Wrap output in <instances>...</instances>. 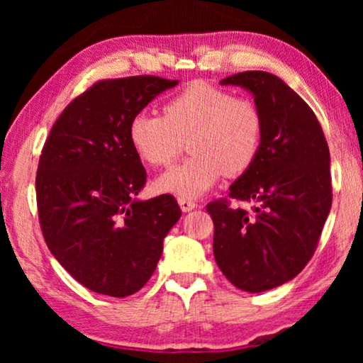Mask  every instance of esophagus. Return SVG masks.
<instances>
[{
  "label": "esophagus",
  "mask_w": 363,
  "mask_h": 363,
  "mask_svg": "<svg viewBox=\"0 0 363 363\" xmlns=\"http://www.w3.org/2000/svg\"><path fill=\"white\" fill-rule=\"evenodd\" d=\"M178 205H180V208H182V211H191V210H195V208L198 206L195 201H191V200H186V198H178Z\"/></svg>",
  "instance_id": "34e87169"
}]
</instances>
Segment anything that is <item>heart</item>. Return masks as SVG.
Listing matches in <instances>:
<instances>
[{"mask_svg":"<svg viewBox=\"0 0 363 363\" xmlns=\"http://www.w3.org/2000/svg\"><path fill=\"white\" fill-rule=\"evenodd\" d=\"M188 142L190 160L158 178L160 193L195 200L225 175L238 177L256 160L262 140L259 108L210 82H191L163 106V117L138 112L128 123V142L148 165L173 162Z\"/></svg>","mask_w":363,"mask_h":363,"instance_id":"1","label":"heart"}]
</instances>
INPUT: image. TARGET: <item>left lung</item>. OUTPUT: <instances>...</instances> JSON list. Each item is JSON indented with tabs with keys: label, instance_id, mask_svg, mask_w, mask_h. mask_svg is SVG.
Returning <instances> with one entry per match:
<instances>
[{
	"label": "left lung",
	"instance_id": "obj_1",
	"mask_svg": "<svg viewBox=\"0 0 363 363\" xmlns=\"http://www.w3.org/2000/svg\"><path fill=\"white\" fill-rule=\"evenodd\" d=\"M220 84L255 97L262 140L230 186L235 200L257 203L252 213L220 200L206 206L213 252L233 286L264 292L294 279L314 255L332 206L329 145L312 108L274 74L246 71Z\"/></svg>",
	"mask_w": 363,
	"mask_h": 363
}]
</instances>
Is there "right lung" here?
<instances>
[{
  "label": "right lung",
  "mask_w": 363,
  "mask_h": 363,
  "mask_svg": "<svg viewBox=\"0 0 363 363\" xmlns=\"http://www.w3.org/2000/svg\"><path fill=\"white\" fill-rule=\"evenodd\" d=\"M178 81H101L64 108L39 158L36 198L46 245L64 269L97 294L125 297L155 271L180 220L172 195L138 200L147 172L128 123Z\"/></svg>",
  "instance_id": "add662e5"
}]
</instances>
